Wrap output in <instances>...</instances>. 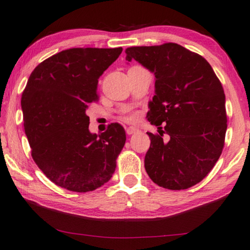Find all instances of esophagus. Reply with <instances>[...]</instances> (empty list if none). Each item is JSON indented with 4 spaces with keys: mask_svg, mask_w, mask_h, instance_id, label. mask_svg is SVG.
I'll use <instances>...</instances> for the list:
<instances>
[{
    "mask_svg": "<svg viewBox=\"0 0 250 250\" xmlns=\"http://www.w3.org/2000/svg\"><path fill=\"white\" fill-rule=\"evenodd\" d=\"M125 131H126V134L131 135V134H133V133H135V132H138L139 129L135 128V126H128V128L125 129Z\"/></svg>",
    "mask_w": 250,
    "mask_h": 250,
    "instance_id": "esophagus-1",
    "label": "esophagus"
}]
</instances>
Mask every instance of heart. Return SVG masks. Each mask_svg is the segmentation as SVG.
Segmentation results:
<instances>
[{
	"label": "heart",
	"mask_w": 250,
	"mask_h": 250,
	"mask_svg": "<svg viewBox=\"0 0 250 250\" xmlns=\"http://www.w3.org/2000/svg\"><path fill=\"white\" fill-rule=\"evenodd\" d=\"M137 118H138V115L135 112H128L125 116V119L128 120V121H134L135 119H137Z\"/></svg>",
	"instance_id": "b5f03b06"
}]
</instances>
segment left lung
Instances as JSON below:
<instances>
[{
	"label": "left lung",
	"instance_id": "left-lung-1",
	"mask_svg": "<svg viewBox=\"0 0 250 250\" xmlns=\"http://www.w3.org/2000/svg\"><path fill=\"white\" fill-rule=\"evenodd\" d=\"M155 75V95L147 120L160 134L147 132V175L160 187H192L214 167L223 151L228 118L225 94L212 66L200 54L177 43L125 49ZM164 133L170 141L162 140Z\"/></svg>",
	"mask_w": 250,
	"mask_h": 250
}]
</instances>
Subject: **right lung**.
I'll return each mask as SVG.
<instances>
[{"mask_svg":"<svg viewBox=\"0 0 250 250\" xmlns=\"http://www.w3.org/2000/svg\"><path fill=\"white\" fill-rule=\"evenodd\" d=\"M122 48H72L35 67L21 95L24 129L36 164L62 188L87 192L102 187L116 169L125 143L119 124L90 133L86 109L98 99V79Z\"/></svg>","mask_w":250,"mask_h":250,"instance_id":"1","label":"right lung"}]
</instances>
